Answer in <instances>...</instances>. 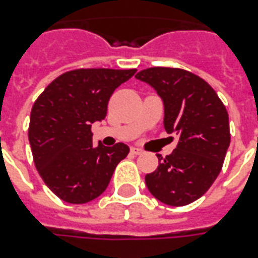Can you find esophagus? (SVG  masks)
<instances>
[{
  "instance_id": "esophagus-1",
  "label": "esophagus",
  "mask_w": 258,
  "mask_h": 258,
  "mask_svg": "<svg viewBox=\"0 0 258 258\" xmlns=\"http://www.w3.org/2000/svg\"><path fill=\"white\" fill-rule=\"evenodd\" d=\"M131 153L135 154V155H142V154H143V150L138 149V147H133V149H131Z\"/></svg>"
}]
</instances>
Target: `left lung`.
<instances>
[{"label": "left lung", "instance_id": "obj_1", "mask_svg": "<svg viewBox=\"0 0 258 258\" xmlns=\"http://www.w3.org/2000/svg\"><path fill=\"white\" fill-rule=\"evenodd\" d=\"M135 78L157 91L165 105L166 133L179 137L170 155H158V169L146 175L147 188L170 206L191 204L222 169L230 145L228 111L216 91L188 71L154 67Z\"/></svg>", "mask_w": 258, "mask_h": 258}]
</instances>
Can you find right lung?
Here are the masks:
<instances>
[{
    "label": "right lung",
    "instance_id": "obj_1",
    "mask_svg": "<svg viewBox=\"0 0 258 258\" xmlns=\"http://www.w3.org/2000/svg\"><path fill=\"white\" fill-rule=\"evenodd\" d=\"M137 70H74L54 79L30 112V149L45 184L68 204H87L108 186L128 146L92 145V123L103 120L113 91Z\"/></svg>",
    "mask_w": 258,
    "mask_h": 258
}]
</instances>
